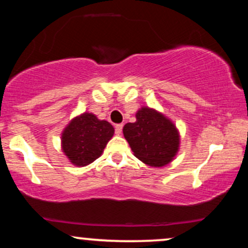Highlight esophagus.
Returning a JSON list of instances; mask_svg holds the SVG:
<instances>
[{
  "label": "esophagus",
  "mask_w": 248,
  "mask_h": 248,
  "mask_svg": "<svg viewBox=\"0 0 248 248\" xmlns=\"http://www.w3.org/2000/svg\"><path fill=\"white\" fill-rule=\"evenodd\" d=\"M122 128H124V124H115V134H118V135H120L121 132H122Z\"/></svg>",
  "instance_id": "34e87169"
}]
</instances>
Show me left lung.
Segmentation results:
<instances>
[{
	"label": "left lung",
	"mask_w": 248,
	"mask_h": 248,
	"mask_svg": "<svg viewBox=\"0 0 248 248\" xmlns=\"http://www.w3.org/2000/svg\"><path fill=\"white\" fill-rule=\"evenodd\" d=\"M124 135L134 155L148 166H166L178 150L175 124L152 108L142 107L136 113V121L124 124Z\"/></svg>",
	"instance_id": "obj_1"
}]
</instances>
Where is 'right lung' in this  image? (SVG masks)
Here are the masks:
<instances>
[{
    "label": "right lung",
    "mask_w": 248,
    "mask_h": 248,
    "mask_svg": "<svg viewBox=\"0 0 248 248\" xmlns=\"http://www.w3.org/2000/svg\"><path fill=\"white\" fill-rule=\"evenodd\" d=\"M113 134L114 128L109 122L99 120L92 113H84L73 119L62 132V152L71 163L85 167L101 155Z\"/></svg>",
    "instance_id": "right-lung-1"
}]
</instances>
